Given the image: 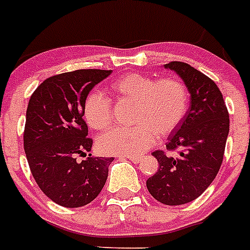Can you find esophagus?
<instances>
[{
	"instance_id": "34e87169",
	"label": "esophagus",
	"mask_w": 250,
	"mask_h": 250,
	"mask_svg": "<svg viewBox=\"0 0 250 250\" xmlns=\"http://www.w3.org/2000/svg\"><path fill=\"white\" fill-rule=\"evenodd\" d=\"M120 157H123V159H129L130 161H133V163H139L142 160L141 156H134V155H121Z\"/></svg>"
}]
</instances>
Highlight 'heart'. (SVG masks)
Returning a JSON list of instances; mask_svg holds the SVG:
<instances>
[{
  "label": "heart",
  "instance_id": "obj_1",
  "mask_svg": "<svg viewBox=\"0 0 250 250\" xmlns=\"http://www.w3.org/2000/svg\"><path fill=\"white\" fill-rule=\"evenodd\" d=\"M108 93L133 104L129 129H115L98 141L101 151L112 155H138L151 148L157 137H167L181 125L189 105L188 89L174 77L155 79L127 73L116 79ZM83 116L94 130H107L113 121L112 105L102 93L93 91L83 105Z\"/></svg>",
  "mask_w": 250,
  "mask_h": 250
}]
</instances>
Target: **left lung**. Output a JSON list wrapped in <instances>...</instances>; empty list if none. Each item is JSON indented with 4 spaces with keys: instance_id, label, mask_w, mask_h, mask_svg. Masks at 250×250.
<instances>
[{
    "instance_id": "left-lung-1",
    "label": "left lung",
    "mask_w": 250,
    "mask_h": 250,
    "mask_svg": "<svg viewBox=\"0 0 250 250\" xmlns=\"http://www.w3.org/2000/svg\"><path fill=\"white\" fill-rule=\"evenodd\" d=\"M164 67L183 80L191 101L185 120L167 138V149H178V156L152 152L159 170L146 185L160 203L182 205L200 196L218 174L229 130V111L218 86L204 73L183 62Z\"/></svg>"
}]
</instances>
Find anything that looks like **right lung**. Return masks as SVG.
<instances>
[{
  "label": "right lung",
  "mask_w": 250,
  "mask_h": 250,
  "mask_svg": "<svg viewBox=\"0 0 250 250\" xmlns=\"http://www.w3.org/2000/svg\"><path fill=\"white\" fill-rule=\"evenodd\" d=\"M112 71L77 69L46 79L32 94L24 127V151L36 183L58 205L80 208L101 193L113 157L86 156L83 105L87 94Z\"/></svg>",
  "instance_id": "1"
}]
</instances>
